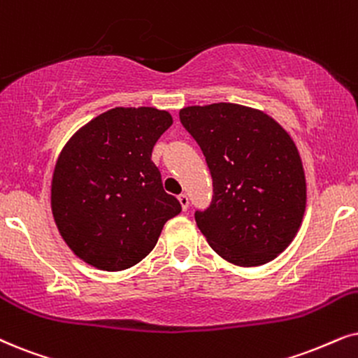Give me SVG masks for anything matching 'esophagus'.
<instances>
[{
  "mask_svg": "<svg viewBox=\"0 0 358 358\" xmlns=\"http://www.w3.org/2000/svg\"><path fill=\"white\" fill-rule=\"evenodd\" d=\"M178 201H180V205H182V210L185 211V210H188V206H189V200H188V196L187 194H180L178 196Z\"/></svg>",
  "mask_w": 358,
  "mask_h": 358,
  "instance_id": "34e87169",
  "label": "esophagus"
}]
</instances>
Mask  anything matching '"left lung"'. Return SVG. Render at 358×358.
I'll return each mask as SVG.
<instances>
[{
    "instance_id": "obj_1",
    "label": "left lung",
    "mask_w": 358,
    "mask_h": 358,
    "mask_svg": "<svg viewBox=\"0 0 358 358\" xmlns=\"http://www.w3.org/2000/svg\"><path fill=\"white\" fill-rule=\"evenodd\" d=\"M180 120L211 171V205L194 220L213 251L243 268L275 259L299 231L307 201L291 135L262 110L231 102L185 107Z\"/></svg>"
}]
</instances>
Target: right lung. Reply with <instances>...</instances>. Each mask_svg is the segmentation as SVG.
I'll return each instance as SVG.
<instances>
[{"label": "right lung", "instance_id": "right-lung-1", "mask_svg": "<svg viewBox=\"0 0 358 358\" xmlns=\"http://www.w3.org/2000/svg\"><path fill=\"white\" fill-rule=\"evenodd\" d=\"M173 124L155 107H115L67 140L51 182L54 221L67 246L102 271L132 268L182 211L164 189L152 150Z\"/></svg>", "mask_w": 358, "mask_h": 358}]
</instances>
